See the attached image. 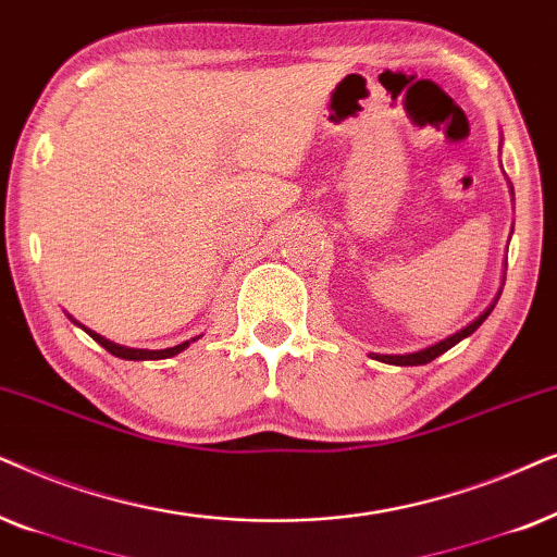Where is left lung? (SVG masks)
Wrapping results in <instances>:
<instances>
[{"instance_id":"left-lung-1","label":"left lung","mask_w":557,"mask_h":557,"mask_svg":"<svg viewBox=\"0 0 557 557\" xmlns=\"http://www.w3.org/2000/svg\"><path fill=\"white\" fill-rule=\"evenodd\" d=\"M492 308L494 306H488L484 313H481L476 321L473 323H469L466 325L463 331H458V333H454V336H448V338H443L441 344H433V346H428V348H422V351H414V354H397V356H389V354H372V359H376V361H384V364H397V367H420V364H428V361H433V359H438L441 354H446L450 346H456L458 341H463L466 336H471L473 331L479 329L481 323L486 321V315L492 313Z\"/></svg>"}]
</instances>
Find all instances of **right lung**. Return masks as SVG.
<instances>
[{
	"label": "right lung",
	"instance_id": "add662e5",
	"mask_svg": "<svg viewBox=\"0 0 557 557\" xmlns=\"http://www.w3.org/2000/svg\"><path fill=\"white\" fill-rule=\"evenodd\" d=\"M88 336H91L96 344H101L103 348H107L109 354L119 356V359H129V361H145V359H168V356H175L181 354L185 346H190V341H183V344H177L173 348H160V351H150V348H127V346H119V344H111V341H107L103 336H99V333L88 331L84 329ZM196 341V338H193Z\"/></svg>",
	"mask_w": 557,
	"mask_h": 557
}]
</instances>
